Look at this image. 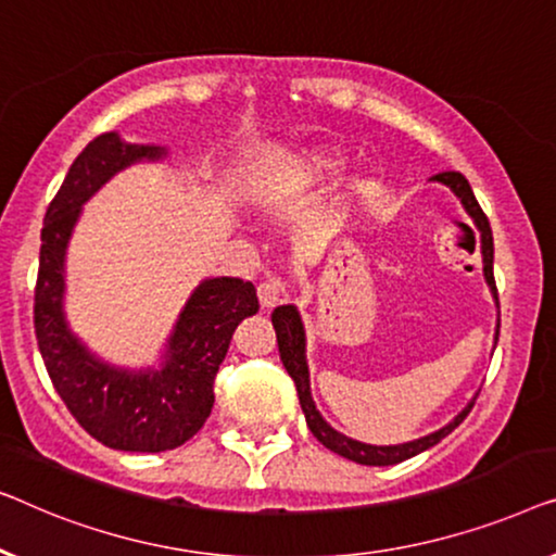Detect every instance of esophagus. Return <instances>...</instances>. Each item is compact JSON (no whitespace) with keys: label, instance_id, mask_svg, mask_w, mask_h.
Segmentation results:
<instances>
[{"label":"esophagus","instance_id":"esophagus-1","mask_svg":"<svg viewBox=\"0 0 556 556\" xmlns=\"http://www.w3.org/2000/svg\"><path fill=\"white\" fill-rule=\"evenodd\" d=\"M256 294H260L262 307L269 309V307H277V304L287 300V287L279 277H269V279L262 281L260 289H256Z\"/></svg>","mask_w":556,"mask_h":556}]
</instances>
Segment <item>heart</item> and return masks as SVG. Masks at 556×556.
Here are the masks:
<instances>
[{
    "instance_id": "b5f03b06",
    "label": "heart",
    "mask_w": 556,
    "mask_h": 556,
    "mask_svg": "<svg viewBox=\"0 0 556 556\" xmlns=\"http://www.w3.org/2000/svg\"><path fill=\"white\" fill-rule=\"evenodd\" d=\"M342 168V153L338 151H307L294 155L292 161L285 163L279 174L269 176L254 189V199L260 203H277L292 193L294 189H304V186L323 184Z\"/></svg>"
}]
</instances>
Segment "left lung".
Wrapping results in <instances>:
<instances>
[{"label":"left lung","instance_id":"left-lung-1","mask_svg":"<svg viewBox=\"0 0 556 556\" xmlns=\"http://www.w3.org/2000/svg\"><path fill=\"white\" fill-rule=\"evenodd\" d=\"M433 181L448 186V189L456 193L464 203V208L468 211V216L473 218L476 229H479V237H481V254H483V277H486L491 292H494L496 302H498V292H496V279H494V233H491V226H489V218L483 214L479 201H476L471 186H468L466 176L458 174V170H443V174H435ZM468 229V226H466ZM471 231L473 237V229ZM473 244H476V237H473ZM271 325H275L277 330V345H279V357L281 363H285L289 378L294 380L296 386V395H300V405L304 410V418H307V426L312 435L317 438L319 443L325 445V448H330L334 453H340L342 458H350L355 460V464H363V466H393V464H401L405 458H413L418 456V453H424L431 448V445L441 443L445 435H448L453 428L464 424V418L471 413L476 397L471 403L466 405L464 410L458 413L456 418L451 420L448 426H443L441 431H435L431 435H424L418 438V441H410V443H397V445H370V443H359L353 441V438L342 435L334 431V428L327 424V420L319 416V410L315 408V401H312L309 395V372H307V359H304V327H302V319H300V312H296L294 304H281L275 312H271ZM496 340H498V330H496Z\"/></svg>","mask_w":556,"mask_h":556}]
</instances>
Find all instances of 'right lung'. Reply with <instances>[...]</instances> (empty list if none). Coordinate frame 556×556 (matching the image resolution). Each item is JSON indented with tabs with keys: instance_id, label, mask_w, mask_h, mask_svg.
<instances>
[{
	"instance_id": "right-lung-1",
	"label": "right lung",
	"mask_w": 556,
	"mask_h": 556,
	"mask_svg": "<svg viewBox=\"0 0 556 556\" xmlns=\"http://www.w3.org/2000/svg\"><path fill=\"white\" fill-rule=\"evenodd\" d=\"M161 155L166 148L123 143L118 132H103L85 146L47 206L35 287L37 345L62 403L108 448L138 453L178 448L201 431L214 408V378L231 334L260 309L252 281H201L170 332L161 370H121L88 353L70 332L62 312L65 249L80 206L121 168Z\"/></svg>"
}]
</instances>
